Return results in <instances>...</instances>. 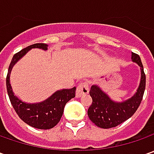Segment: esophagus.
<instances>
[{"label": "esophagus", "instance_id": "obj_1", "mask_svg": "<svg viewBox=\"0 0 154 154\" xmlns=\"http://www.w3.org/2000/svg\"><path fill=\"white\" fill-rule=\"evenodd\" d=\"M89 92V88H88V84L87 82H80L79 86L77 87V91H76V97L80 98L81 96L87 94Z\"/></svg>", "mask_w": 154, "mask_h": 154}]
</instances>
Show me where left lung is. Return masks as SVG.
Listing matches in <instances>:
<instances>
[{"mask_svg": "<svg viewBox=\"0 0 154 154\" xmlns=\"http://www.w3.org/2000/svg\"><path fill=\"white\" fill-rule=\"evenodd\" d=\"M132 61L140 68L141 77L137 92L133 97L122 102H115L109 98L98 86L93 85L90 90L92 103L87 110L90 120L99 128H110L116 127L130 118L137 110L145 92L146 74L139 55L132 53Z\"/></svg>", "mask_w": 154, "mask_h": 154, "instance_id": "8db88e82", "label": "left lung"}]
</instances>
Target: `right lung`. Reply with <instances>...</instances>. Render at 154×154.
Listing matches in <instances>:
<instances>
[{"label":"right lung","mask_w":154,"mask_h":154,"mask_svg":"<svg viewBox=\"0 0 154 154\" xmlns=\"http://www.w3.org/2000/svg\"><path fill=\"white\" fill-rule=\"evenodd\" d=\"M34 48H38L46 51L48 45L46 44H34L15 54L9 65L8 72L7 75V90L10 102L22 121L36 128L50 129L55 127L60 122L66 103L71 98L75 97L76 87L56 91L50 98L38 103H24L17 98L14 94L10 84V73L15 63L22 56H25L31 49Z\"/></svg>","instance_id":"1"}]
</instances>
